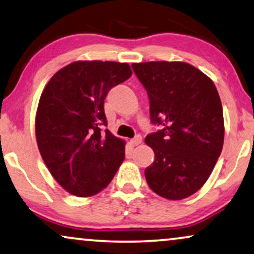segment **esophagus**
Returning a JSON list of instances; mask_svg holds the SVG:
<instances>
[{
  "mask_svg": "<svg viewBox=\"0 0 254 254\" xmlns=\"http://www.w3.org/2000/svg\"><path fill=\"white\" fill-rule=\"evenodd\" d=\"M131 143H133L134 145H138L142 142V137H141V135H136V136H135L133 140L130 141Z\"/></svg>",
  "mask_w": 254,
  "mask_h": 254,
  "instance_id": "obj_1",
  "label": "esophagus"
}]
</instances>
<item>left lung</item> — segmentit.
<instances>
[{"mask_svg": "<svg viewBox=\"0 0 254 254\" xmlns=\"http://www.w3.org/2000/svg\"><path fill=\"white\" fill-rule=\"evenodd\" d=\"M147 90L151 124L147 135L155 161L144 170L148 185L159 196L182 200L209 178L224 141L223 110L213 81L185 62L131 64Z\"/></svg>", "mask_w": 254, "mask_h": 254, "instance_id": "left-lung-1", "label": "left lung"}]
</instances>
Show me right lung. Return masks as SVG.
<instances>
[{
	"label": "right lung",
	"mask_w": 254,
	"mask_h": 254,
	"mask_svg": "<svg viewBox=\"0 0 254 254\" xmlns=\"http://www.w3.org/2000/svg\"><path fill=\"white\" fill-rule=\"evenodd\" d=\"M131 76L128 64L76 61L60 69L41 93L36 116L38 148L54 179L86 197L111 183L125 159V141L109 129L104 100Z\"/></svg>",
	"instance_id": "1"
}]
</instances>
